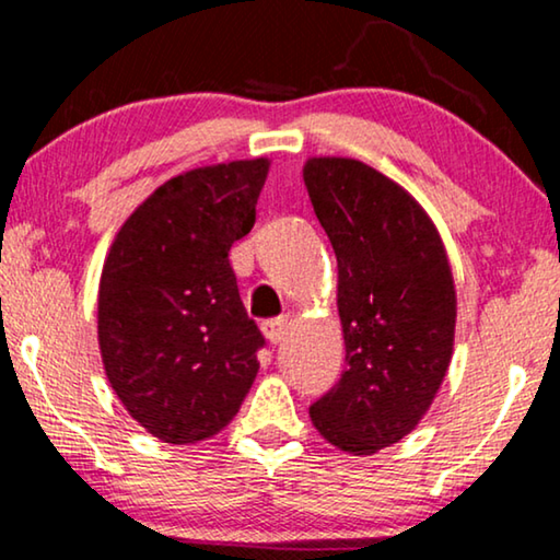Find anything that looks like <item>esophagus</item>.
I'll return each instance as SVG.
<instances>
[{
	"label": "esophagus",
	"instance_id": "34e87169",
	"mask_svg": "<svg viewBox=\"0 0 560 560\" xmlns=\"http://www.w3.org/2000/svg\"><path fill=\"white\" fill-rule=\"evenodd\" d=\"M288 326H290L288 316L267 318L265 324H262V331H265V336H267V341H270V343H280V341L288 336Z\"/></svg>",
	"mask_w": 560,
	"mask_h": 560
}]
</instances>
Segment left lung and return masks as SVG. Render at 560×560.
Wrapping results in <instances>:
<instances>
[{
  "mask_svg": "<svg viewBox=\"0 0 560 560\" xmlns=\"http://www.w3.org/2000/svg\"><path fill=\"white\" fill-rule=\"evenodd\" d=\"M339 265L347 370L311 405L316 431L354 456L405 439L454 354L456 290L441 234L402 186L351 158L303 165Z\"/></svg>",
  "mask_w": 560,
  "mask_h": 560,
  "instance_id": "left-lung-1",
  "label": "left lung"
}]
</instances>
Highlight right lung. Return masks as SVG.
I'll use <instances>...</instances> for the list:
<instances>
[{
  "label": "right lung",
  "mask_w": 560,
  "mask_h": 560,
  "mask_svg": "<svg viewBox=\"0 0 560 560\" xmlns=\"http://www.w3.org/2000/svg\"><path fill=\"white\" fill-rule=\"evenodd\" d=\"M270 160L175 175L114 236L98 282V349L129 416L165 443L217 435L257 377L262 334L229 249L255 226Z\"/></svg>",
  "instance_id": "obj_1"
}]
</instances>
